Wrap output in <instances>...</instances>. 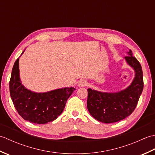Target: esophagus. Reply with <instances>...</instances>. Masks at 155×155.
I'll return each mask as SVG.
<instances>
[{"instance_id": "1", "label": "esophagus", "mask_w": 155, "mask_h": 155, "mask_svg": "<svg viewBox=\"0 0 155 155\" xmlns=\"http://www.w3.org/2000/svg\"><path fill=\"white\" fill-rule=\"evenodd\" d=\"M78 87H85V86H87V81L82 79L79 82H78Z\"/></svg>"}]
</instances>
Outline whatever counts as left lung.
Returning a JSON list of instances; mask_svg holds the SVG:
<instances>
[{
  "label": "left lung",
  "mask_w": 155,
  "mask_h": 155,
  "mask_svg": "<svg viewBox=\"0 0 155 155\" xmlns=\"http://www.w3.org/2000/svg\"><path fill=\"white\" fill-rule=\"evenodd\" d=\"M124 57L135 72L131 84L116 93H107L88 88L87 108L95 119L104 123L120 121L132 114L143 90V74L140 64L130 50Z\"/></svg>",
  "instance_id": "1"
}]
</instances>
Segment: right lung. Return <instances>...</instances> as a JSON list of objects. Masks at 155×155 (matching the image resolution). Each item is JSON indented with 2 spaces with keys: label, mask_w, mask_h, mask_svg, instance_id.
Instances as JSON below:
<instances>
[{
  "label": "right lung",
  "mask_w": 155,
  "mask_h": 155,
  "mask_svg": "<svg viewBox=\"0 0 155 155\" xmlns=\"http://www.w3.org/2000/svg\"><path fill=\"white\" fill-rule=\"evenodd\" d=\"M9 88L18 113L25 120L37 124H46L57 118L75 90L73 87H65L45 93H36L27 89L20 78L19 58L13 66Z\"/></svg>",
  "instance_id": "add662e5"
}]
</instances>
